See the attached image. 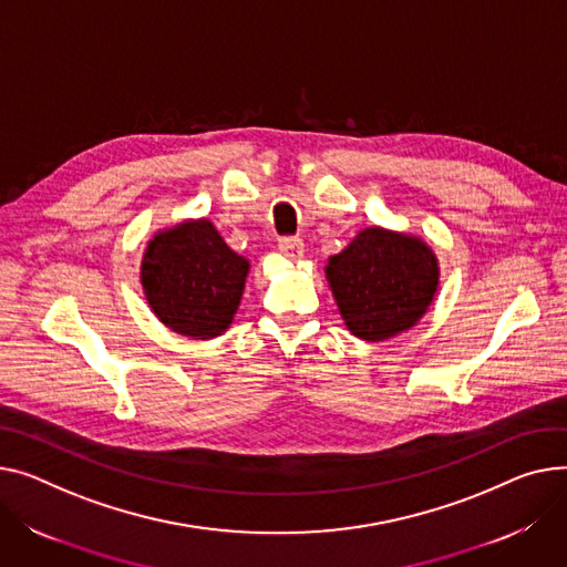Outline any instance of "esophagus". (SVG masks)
Here are the masks:
<instances>
[{
    "label": "esophagus",
    "mask_w": 567,
    "mask_h": 567,
    "mask_svg": "<svg viewBox=\"0 0 567 567\" xmlns=\"http://www.w3.org/2000/svg\"><path fill=\"white\" fill-rule=\"evenodd\" d=\"M278 248H280V252L287 255L289 259H300V257H303V252H306V244H303V239H298V237L280 239Z\"/></svg>",
    "instance_id": "34e87169"
}]
</instances>
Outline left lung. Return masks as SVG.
I'll return each instance as SVG.
<instances>
[{"mask_svg":"<svg viewBox=\"0 0 567 567\" xmlns=\"http://www.w3.org/2000/svg\"><path fill=\"white\" fill-rule=\"evenodd\" d=\"M326 278L347 328L364 342H385L426 315L440 267L424 239L371 225L328 259Z\"/></svg>","mask_w":567,"mask_h":567,"instance_id":"1","label":"left lung"}]
</instances>
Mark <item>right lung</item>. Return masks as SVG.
I'll use <instances>...</instances> for the list:
<instances>
[{"label":"right lung","instance_id":"1","mask_svg":"<svg viewBox=\"0 0 567 567\" xmlns=\"http://www.w3.org/2000/svg\"><path fill=\"white\" fill-rule=\"evenodd\" d=\"M250 261L223 241L214 223L188 218L159 230L141 259L150 310L177 334L212 339L230 328Z\"/></svg>","mask_w":567,"mask_h":567}]
</instances>
